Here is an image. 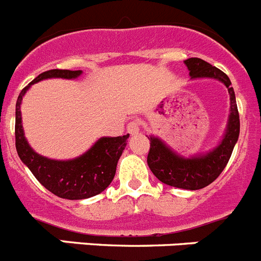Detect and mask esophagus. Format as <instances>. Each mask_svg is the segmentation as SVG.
Segmentation results:
<instances>
[{
	"label": "esophagus",
	"mask_w": 261,
	"mask_h": 261,
	"mask_svg": "<svg viewBox=\"0 0 261 261\" xmlns=\"http://www.w3.org/2000/svg\"><path fill=\"white\" fill-rule=\"evenodd\" d=\"M126 130H128L129 135H136V133L140 132V123L137 120L129 121L128 125H126Z\"/></svg>",
	"instance_id": "34e87169"
}]
</instances>
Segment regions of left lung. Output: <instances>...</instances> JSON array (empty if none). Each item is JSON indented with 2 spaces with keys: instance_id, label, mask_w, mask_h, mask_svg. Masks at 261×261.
<instances>
[{
  "instance_id": "1",
  "label": "left lung",
  "mask_w": 261,
  "mask_h": 261,
  "mask_svg": "<svg viewBox=\"0 0 261 261\" xmlns=\"http://www.w3.org/2000/svg\"><path fill=\"white\" fill-rule=\"evenodd\" d=\"M190 70L191 79L210 78L222 82L228 88L230 100V110L228 124L223 140L219 145L206 153L183 158L166 146L160 138L150 136V151L147 164L151 172L160 182L183 190H201L214 182L229 161L234 145L240 136V115L233 87L225 73L210 65L202 59L191 58L185 60Z\"/></svg>"
}]
</instances>
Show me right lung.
<instances>
[{
  "label": "right lung",
  "instance_id": "1",
  "mask_svg": "<svg viewBox=\"0 0 261 261\" xmlns=\"http://www.w3.org/2000/svg\"><path fill=\"white\" fill-rule=\"evenodd\" d=\"M82 70L52 69L39 74L17 97L15 111V146L20 160L34 177L54 195L68 200H83L105 191L114 179L119 158L126 146L129 135L121 137H102L87 152L71 160H52L38 155L29 146L21 124L20 105L23 96L32 84L48 78L75 79Z\"/></svg>",
  "mask_w": 261,
  "mask_h": 261
}]
</instances>
